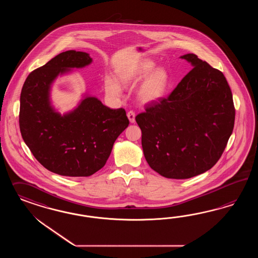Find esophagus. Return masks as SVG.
<instances>
[{
  "instance_id": "1",
  "label": "esophagus",
  "mask_w": 258,
  "mask_h": 258,
  "mask_svg": "<svg viewBox=\"0 0 258 258\" xmlns=\"http://www.w3.org/2000/svg\"><path fill=\"white\" fill-rule=\"evenodd\" d=\"M126 116L128 118V120H130L131 123H134V122H135V113L133 112V110L128 111V112L126 113Z\"/></svg>"
}]
</instances>
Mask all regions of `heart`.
<instances>
[{
    "instance_id": "obj_1",
    "label": "heart",
    "mask_w": 258,
    "mask_h": 258,
    "mask_svg": "<svg viewBox=\"0 0 258 258\" xmlns=\"http://www.w3.org/2000/svg\"><path fill=\"white\" fill-rule=\"evenodd\" d=\"M155 63L152 60H143L131 70L119 71L116 79L122 85H131L144 79L138 91V97L145 104L160 101L166 93L169 85V76L164 68H155ZM106 93L118 97L121 95V88L117 82L111 78L105 79Z\"/></svg>"
}]
</instances>
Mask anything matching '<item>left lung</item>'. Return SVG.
Instances as JSON below:
<instances>
[{"label":"left lung","mask_w":258,"mask_h":258,"mask_svg":"<svg viewBox=\"0 0 258 258\" xmlns=\"http://www.w3.org/2000/svg\"><path fill=\"white\" fill-rule=\"evenodd\" d=\"M193 69L167 98L151 103L135 120L149 166L168 179L209 170L222 155L234 125V102L224 75L194 54Z\"/></svg>","instance_id":"1"}]
</instances>
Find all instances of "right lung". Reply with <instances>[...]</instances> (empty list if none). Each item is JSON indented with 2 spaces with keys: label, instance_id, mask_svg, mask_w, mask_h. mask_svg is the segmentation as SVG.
Returning <instances> with one entry per match:
<instances>
[{
  "label": "right lung",
  "instance_id": "1",
  "mask_svg": "<svg viewBox=\"0 0 258 258\" xmlns=\"http://www.w3.org/2000/svg\"><path fill=\"white\" fill-rule=\"evenodd\" d=\"M92 62L85 52H63L33 71L22 89L19 122L24 143L40 164L61 176L89 177L101 169L130 124L125 109H109L87 94L64 114L52 105L57 77Z\"/></svg>",
  "mask_w": 258,
  "mask_h": 258
}]
</instances>
